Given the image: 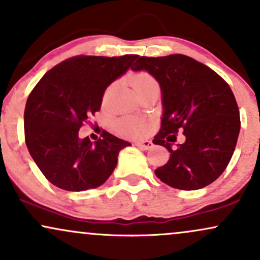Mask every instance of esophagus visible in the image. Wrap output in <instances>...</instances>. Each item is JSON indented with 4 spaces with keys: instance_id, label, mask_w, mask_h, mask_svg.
Returning <instances> with one entry per match:
<instances>
[{
    "instance_id": "1",
    "label": "esophagus",
    "mask_w": 260,
    "mask_h": 260,
    "mask_svg": "<svg viewBox=\"0 0 260 260\" xmlns=\"http://www.w3.org/2000/svg\"><path fill=\"white\" fill-rule=\"evenodd\" d=\"M136 145L140 149H143V150H148V149H150L153 147V143L150 142V140H140V142H137Z\"/></svg>"
}]
</instances>
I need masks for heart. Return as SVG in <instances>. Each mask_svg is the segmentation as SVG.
<instances>
[{
    "mask_svg": "<svg viewBox=\"0 0 260 260\" xmlns=\"http://www.w3.org/2000/svg\"><path fill=\"white\" fill-rule=\"evenodd\" d=\"M131 84L133 85L134 90L137 92L147 91L149 89H159L156 79L151 74L147 72H138L129 77ZM148 123L143 118L134 117V116H127V117L121 118L116 123V131L118 134L123 137H137L143 134L147 131Z\"/></svg>",
    "mask_w": 260,
    "mask_h": 260,
    "instance_id": "obj_1",
    "label": "heart"
}]
</instances>
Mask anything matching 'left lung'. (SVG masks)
Masks as SVG:
<instances>
[{
	"instance_id": "left-lung-1",
	"label": "left lung",
	"mask_w": 260,
	"mask_h": 260,
	"mask_svg": "<svg viewBox=\"0 0 260 260\" xmlns=\"http://www.w3.org/2000/svg\"><path fill=\"white\" fill-rule=\"evenodd\" d=\"M134 72L145 71L160 84L162 116L154 144L170 159L155 170L168 186L196 190L213 183L228 168L240 134L237 103L228 83L208 66L184 55L139 57ZM182 130L183 143H176Z\"/></svg>"
}]
</instances>
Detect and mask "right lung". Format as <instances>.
I'll list each match as a JSON object with an SVG mask.
<instances>
[{"label": "right lung", "mask_w": 260, "mask_h": 260, "mask_svg": "<svg viewBox=\"0 0 260 260\" xmlns=\"http://www.w3.org/2000/svg\"><path fill=\"white\" fill-rule=\"evenodd\" d=\"M138 58L77 56L55 66L26 100L25 143L32 160L52 184L70 192L105 183L118 153L131 143L104 131L96 142L79 138L89 116L99 111L106 88Z\"/></svg>", "instance_id": "obj_1"}]
</instances>
